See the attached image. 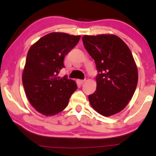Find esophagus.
I'll use <instances>...</instances> for the list:
<instances>
[{
	"mask_svg": "<svg viewBox=\"0 0 156 156\" xmlns=\"http://www.w3.org/2000/svg\"><path fill=\"white\" fill-rule=\"evenodd\" d=\"M78 82L82 85V84H83L85 82V80H78Z\"/></svg>",
	"mask_w": 156,
	"mask_h": 156,
	"instance_id": "34e87169",
	"label": "esophagus"
}]
</instances>
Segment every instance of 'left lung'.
<instances>
[{
	"instance_id": "left-lung-1",
	"label": "left lung",
	"mask_w": 156,
	"mask_h": 156,
	"mask_svg": "<svg viewBox=\"0 0 156 156\" xmlns=\"http://www.w3.org/2000/svg\"><path fill=\"white\" fill-rule=\"evenodd\" d=\"M84 46L95 61L96 90L89 95L93 109L105 117L125 108L134 94L138 71L132 53L115 34L84 35Z\"/></svg>"
}]
</instances>
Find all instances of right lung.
<instances>
[{
  "label": "right lung",
  "instance_id": "add662e5",
  "mask_svg": "<svg viewBox=\"0 0 156 156\" xmlns=\"http://www.w3.org/2000/svg\"><path fill=\"white\" fill-rule=\"evenodd\" d=\"M80 35L51 33L30 48L22 73L25 92L33 108L46 117L65 110L69 98L77 90L75 80L58 73L64 58L80 40Z\"/></svg>",
  "mask_w": 156,
  "mask_h": 156
}]
</instances>
